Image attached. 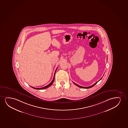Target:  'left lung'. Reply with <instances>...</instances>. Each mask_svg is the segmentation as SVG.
<instances>
[{
  "mask_svg": "<svg viewBox=\"0 0 128 128\" xmlns=\"http://www.w3.org/2000/svg\"><path fill=\"white\" fill-rule=\"evenodd\" d=\"M102 78L100 79V80H99V81H100V80H101ZM96 82V83H95V84H94L93 85H92V86H90L89 87H83V86H79V85H78V84H76V83H75V82H73V83L75 84V85H76V86H77L79 87H80V88H92V87L94 86H95L96 84V83H97L98 82Z\"/></svg>",
  "mask_w": 128,
  "mask_h": 128,
  "instance_id": "left-lung-1",
  "label": "left lung"
}]
</instances>
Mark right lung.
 Wrapping results in <instances>:
<instances>
[{"instance_id":"1","label":"right lung","mask_w":128,"mask_h":128,"mask_svg":"<svg viewBox=\"0 0 128 128\" xmlns=\"http://www.w3.org/2000/svg\"><path fill=\"white\" fill-rule=\"evenodd\" d=\"M57 69V68L56 69V71L55 72V74H54V77H53V80H52V81L50 82L48 85H47L46 86H44V87H42V88H34V87H32V88H34V89H36V90H44V89H45V88H48L50 86H51L52 84V83H53V82H54V79H55V73H56V71Z\"/></svg>"}]
</instances>
